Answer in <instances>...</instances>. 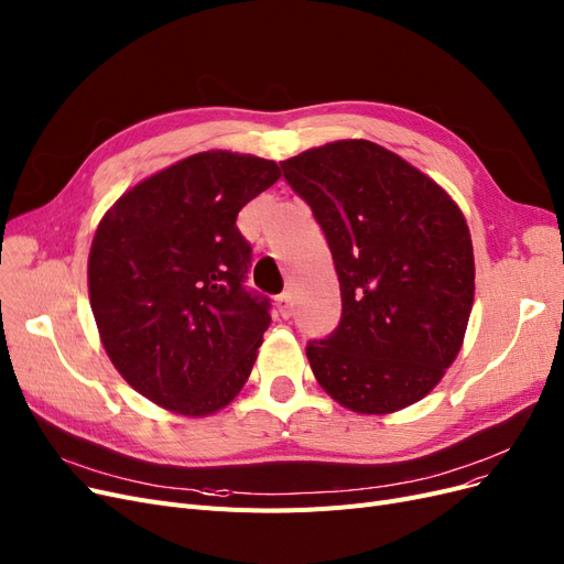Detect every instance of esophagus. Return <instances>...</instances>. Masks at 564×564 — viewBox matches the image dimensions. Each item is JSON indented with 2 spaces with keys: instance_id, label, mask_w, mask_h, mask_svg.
Wrapping results in <instances>:
<instances>
[{
  "instance_id": "obj_1",
  "label": "esophagus",
  "mask_w": 564,
  "mask_h": 564,
  "mask_svg": "<svg viewBox=\"0 0 564 564\" xmlns=\"http://www.w3.org/2000/svg\"><path fill=\"white\" fill-rule=\"evenodd\" d=\"M293 295L290 293H281L279 297H276V308H279V314L283 316V318H290L293 316Z\"/></svg>"
}]
</instances>
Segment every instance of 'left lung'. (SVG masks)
I'll return each mask as SVG.
<instances>
[{
  "instance_id": "obj_1",
  "label": "left lung",
  "mask_w": 564,
  "mask_h": 564,
  "mask_svg": "<svg viewBox=\"0 0 564 564\" xmlns=\"http://www.w3.org/2000/svg\"><path fill=\"white\" fill-rule=\"evenodd\" d=\"M325 232L341 321L306 344L314 377L358 413L423 400L463 346L474 304L469 227L442 185L365 139L281 162Z\"/></svg>"
}]
</instances>
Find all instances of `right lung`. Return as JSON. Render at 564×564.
<instances>
[{"mask_svg": "<svg viewBox=\"0 0 564 564\" xmlns=\"http://www.w3.org/2000/svg\"><path fill=\"white\" fill-rule=\"evenodd\" d=\"M281 178L274 160L229 151L185 158L104 214L88 288L113 367L143 398L183 415L232 402L271 323L248 290L241 208Z\"/></svg>", "mask_w": 564, "mask_h": 564, "instance_id": "obj_1", "label": "right lung"}]
</instances>
